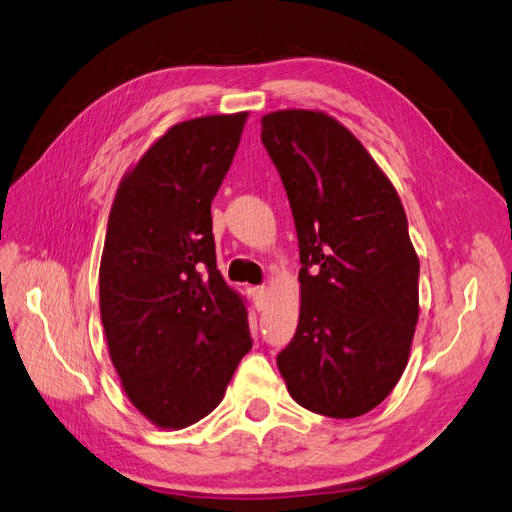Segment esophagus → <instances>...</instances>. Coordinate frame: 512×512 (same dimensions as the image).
I'll use <instances>...</instances> for the list:
<instances>
[{
    "instance_id": "obj_1",
    "label": "esophagus",
    "mask_w": 512,
    "mask_h": 512,
    "mask_svg": "<svg viewBox=\"0 0 512 512\" xmlns=\"http://www.w3.org/2000/svg\"><path fill=\"white\" fill-rule=\"evenodd\" d=\"M252 297H254V303H256V307L258 309H262L267 305V288L265 286H256V288H252Z\"/></svg>"
}]
</instances>
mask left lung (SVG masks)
Returning <instances> with one entry per match:
<instances>
[{"instance_id": "obj_1", "label": "left lung", "mask_w": 512, "mask_h": 512, "mask_svg": "<svg viewBox=\"0 0 512 512\" xmlns=\"http://www.w3.org/2000/svg\"><path fill=\"white\" fill-rule=\"evenodd\" d=\"M299 237L301 312L277 367L299 406L354 418L389 397L418 320V256L397 190L320 111L260 119Z\"/></svg>"}]
</instances>
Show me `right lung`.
Masks as SVG:
<instances>
[{
    "mask_svg": "<svg viewBox=\"0 0 512 512\" xmlns=\"http://www.w3.org/2000/svg\"><path fill=\"white\" fill-rule=\"evenodd\" d=\"M247 113L177 123L123 175L100 260L108 354L134 408L183 429L218 408L252 348L243 297L215 265L211 200Z\"/></svg>",
    "mask_w": 512,
    "mask_h": 512,
    "instance_id": "obj_1",
    "label": "right lung"
}]
</instances>
